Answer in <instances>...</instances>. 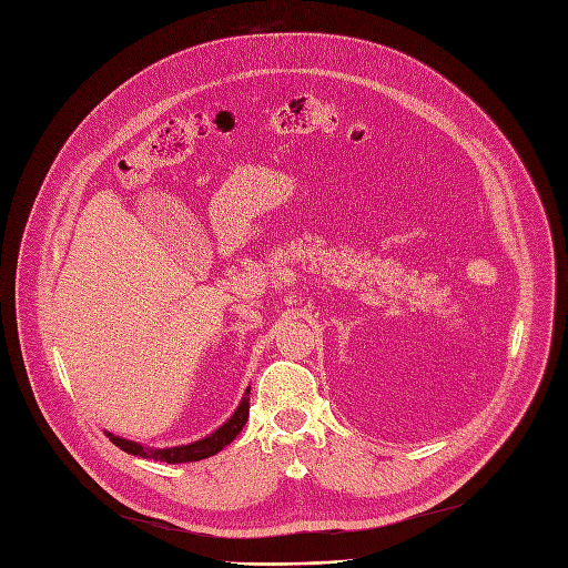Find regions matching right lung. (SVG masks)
Returning a JSON list of instances; mask_svg holds the SVG:
<instances>
[{
	"label": "right lung",
	"instance_id": "obj_1",
	"mask_svg": "<svg viewBox=\"0 0 568 568\" xmlns=\"http://www.w3.org/2000/svg\"><path fill=\"white\" fill-rule=\"evenodd\" d=\"M250 388L245 390V396L239 405V409L232 414V418L227 423H223L221 427H217L215 432H211L209 436H204V439L200 442H193V444H186V446H172V448H148V446H141L136 442H129V439H122V436H115L111 432H106V436L111 439V444H115L120 450L134 455V457H143V459H154V462H168V464H184V462H200V459H206L215 453H221L225 446H230L236 434L243 429L245 420H247V414H250Z\"/></svg>",
	"mask_w": 568,
	"mask_h": 568
}]
</instances>
